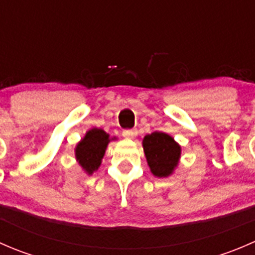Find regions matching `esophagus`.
Returning a JSON list of instances; mask_svg holds the SVG:
<instances>
[{
    "label": "esophagus",
    "instance_id": "obj_1",
    "mask_svg": "<svg viewBox=\"0 0 255 255\" xmlns=\"http://www.w3.org/2000/svg\"><path fill=\"white\" fill-rule=\"evenodd\" d=\"M122 134H123V137H125V138H128V139H133V138L137 137L138 132L135 129H126V130H123Z\"/></svg>",
    "mask_w": 255,
    "mask_h": 255
}]
</instances>
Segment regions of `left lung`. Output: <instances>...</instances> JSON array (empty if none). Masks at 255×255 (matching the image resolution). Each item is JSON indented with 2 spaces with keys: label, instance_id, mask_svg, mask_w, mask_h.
<instances>
[{
  "label": "left lung",
  "instance_id": "8db88e82",
  "mask_svg": "<svg viewBox=\"0 0 255 255\" xmlns=\"http://www.w3.org/2000/svg\"><path fill=\"white\" fill-rule=\"evenodd\" d=\"M143 149L151 174L166 177L174 173L179 164L181 148L171 135L164 132H153L143 139Z\"/></svg>",
  "mask_w": 255,
  "mask_h": 255
}]
</instances>
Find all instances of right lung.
<instances>
[{
	"instance_id": "obj_1",
	"label": "right lung",
	"mask_w": 255,
	"mask_h": 255,
	"mask_svg": "<svg viewBox=\"0 0 255 255\" xmlns=\"http://www.w3.org/2000/svg\"><path fill=\"white\" fill-rule=\"evenodd\" d=\"M112 139L104 129H100V128H92L87 130L85 137L80 140L75 148L76 160L84 169L85 173L91 175L94 171L99 169L107 145Z\"/></svg>"
}]
</instances>
